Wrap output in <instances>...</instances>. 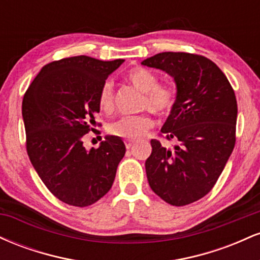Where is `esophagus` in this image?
Segmentation results:
<instances>
[{
    "label": "esophagus",
    "instance_id": "34e87169",
    "mask_svg": "<svg viewBox=\"0 0 260 260\" xmlns=\"http://www.w3.org/2000/svg\"><path fill=\"white\" fill-rule=\"evenodd\" d=\"M124 144H126V148H127V149H131V147H132V145H133V142H129V140H126V142H124Z\"/></svg>",
    "mask_w": 260,
    "mask_h": 260
}]
</instances>
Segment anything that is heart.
Masks as SVG:
<instances>
[{"label":"heart","mask_w":260,"mask_h":260,"mask_svg":"<svg viewBox=\"0 0 260 260\" xmlns=\"http://www.w3.org/2000/svg\"><path fill=\"white\" fill-rule=\"evenodd\" d=\"M126 79L134 88L143 92L139 107L148 109L159 117H168L175 109L177 101V91L174 86L160 84L156 74L147 68H134L126 74ZM98 105L104 112H111L113 109V89L110 82L101 85L98 95ZM153 118L147 113L137 116H127L113 122L107 128L110 134L127 140L142 138L153 127Z\"/></svg>","instance_id":"heart-1"}]
</instances>
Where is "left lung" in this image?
<instances>
[{
	"label": "left lung",
	"mask_w": 260,
	"mask_h": 260,
	"mask_svg": "<svg viewBox=\"0 0 260 260\" xmlns=\"http://www.w3.org/2000/svg\"><path fill=\"white\" fill-rule=\"evenodd\" d=\"M174 78L175 109L161 128L165 147L151 139L145 161L149 186L162 201L183 207L215 186L236 143L237 101L225 74L213 61L187 52H161L142 62Z\"/></svg>",
	"instance_id": "left-lung-1"
}]
</instances>
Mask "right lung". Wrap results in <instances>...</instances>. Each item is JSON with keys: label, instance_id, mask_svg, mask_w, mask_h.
Listing matches in <instances>:
<instances>
[{"label": "right lung", "instance_id": "add662e5", "mask_svg": "<svg viewBox=\"0 0 260 260\" xmlns=\"http://www.w3.org/2000/svg\"><path fill=\"white\" fill-rule=\"evenodd\" d=\"M123 62L89 56L53 61L41 68L23 98L28 156L47 189L66 204L88 207L112 187L124 143L106 136L88 151L83 138L96 123L101 85Z\"/></svg>", "mask_w": 260, "mask_h": 260}]
</instances>
